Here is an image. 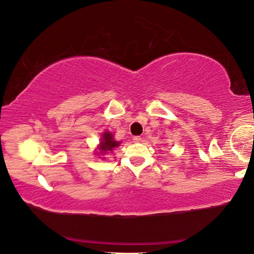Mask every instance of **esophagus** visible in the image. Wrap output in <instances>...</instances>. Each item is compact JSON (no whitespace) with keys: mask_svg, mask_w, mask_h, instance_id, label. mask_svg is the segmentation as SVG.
Wrapping results in <instances>:
<instances>
[{"mask_svg":"<svg viewBox=\"0 0 254 254\" xmlns=\"http://www.w3.org/2000/svg\"><path fill=\"white\" fill-rule=\"evenodd\" d=\"M141 140H142V139H141V136H134V137H133V142H134V143H140Z\"/></svg>","mask_w":254,"mask_h":254,"instance_id":"34e87169","label":"esophagus"}]
</instances>
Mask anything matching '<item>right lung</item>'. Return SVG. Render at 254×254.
Returning <instances> with one entry per match:
<instances>
[{
	"instance_id": "add662e5",
	"label": "right lung",
	"mask_w": 254,
	"mask_h": 254,
	"mask_svg": "<svg viewBox=\"0 0 254 254\" xmlns=\"http://www.w3.org/2000/svg\"><path fill=\"white\" fill-rule=\"evenodd\" d=\"M120 141H115L114 140V135L112 134L111 132H104L102 134V139L100 142V153H106V152H111L113 151L114 148H117L120 145Z\"/></svg>"
}]
</instances>
